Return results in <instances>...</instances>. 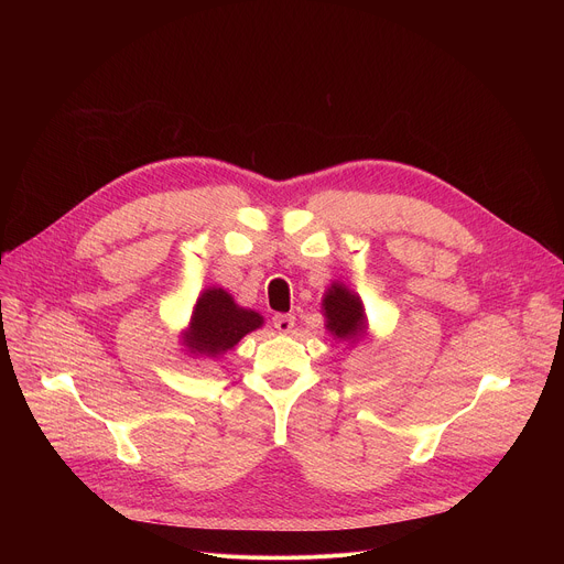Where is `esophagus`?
Instances as JSON below:
<instances>
[{
    "mask_svg": "<svg viewBox=\"0 0 564 564\" xmlns=\"http://www.w3.org/2000/svg\"><path fill=\"white\" fill-rule=\"evenodd\" d=\"M274 328L279 333H283V335L292 333V328H294V314H276L274 316Z\"/></svg>",
    "mask_w": 564,
    "mask_h": 564,
    "instance_id": "obj_1",
    "label": "esophagus"
}]
</instances>
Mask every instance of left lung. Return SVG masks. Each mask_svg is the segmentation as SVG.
Wrapping results in <instances>:
<instances>
[{
    "mask_svg": "<svg viewBox=\"0 0 564 564\" xmlns=\"http://www.w3.org/2000/svg\"><path fill=\"white\" fill-rule=\"evenodd\" d=\"M321 314L326 318V330L335 341H344L346 346L370 344L368 316L361 296L350 290L341 281H333L321 299Z\"/></svg>",
    "mask_w": 564,
    "mask_h": 564,
    "instance_id": "obj_1",
    "label": "left lung"
}]
</instances>
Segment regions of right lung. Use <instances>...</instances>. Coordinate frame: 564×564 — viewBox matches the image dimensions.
<instances>
[{
    "mask_svg": "<svg viewBox=\"0 0 564 564\" xmlns=\"http://www.w3.org/2000/svg\"><path fill=\"white\" fill-rule=\"evenodd\" d=\"M263 324L265 318L257 310L238 305L227 290L209 285L198 294L189 324L178 337L185 355L218 359Z\"/></svg>",
    "mask_w": 564,
    "mask_h": 564,
    "instance_id": "right-lung-1",
    "label": "right lung"
}]
</instances>
